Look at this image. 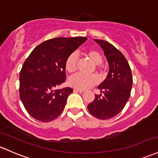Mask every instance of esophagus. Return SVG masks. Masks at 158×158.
Listing matches in <instances>:
<instances>
[{
    "label": "esophagus",
    "instance_id": "esophagus-1",
    "mask_svg": "<svg viewBox=\"0 0 158 158\" xmlns=\"http://www.w3.org/2000/svg\"><path fill=\"white\" fill-rule=\"evenodd\" d=\"M73 91H76V92H79V93H83V92H84V90L77 89V88H74Z\"/></svg>",
    "mask_w": 158,
    "mask_h": 158
}]
</instances>
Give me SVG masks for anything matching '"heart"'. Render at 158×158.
Instances as JSON below:
<instances>
[{
    "instance_id": "b5f03b06",
    "label": "heart",
    "mask_w": 158,
    "mask_h": 158,
    "mask_svg": "<svg viewBox=\"0 0 158 158\" xmlns=\"http://www.w3.org/2000/svg\"><path fill=\"white\" fill-rule=\"evenodd\" d=\"M86 55L93 64L99 65L103 62V56L97 50H89L86 52ZM77 63V55L76 54H71L65 60V69L70 73H73L76 70ZM97 70H100V67H97ZM98 82V79L94 75H85L82 73H77L71 76L69 79V84L72 87L77 89H88L91 88Z\"/></svg>"
}]
</instances>
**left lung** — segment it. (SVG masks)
I'll return each mask as SVG.
<instances>
[{
  "instance_id": "obj_1",
  "label": "left lung",
  "mask_w": 158,
  "mask_h": 158,
  "mask_svg": "<svg viewBox=\"0 0 158 158\" xmlns=\"http://www.w3.org/2000/svg\"><path fill=\"white\" fill-rule=\"evenodd\" d=\"M94 40L104 52L110 70L98 86L102 94L95 95L88 110L95 118L105 120L115 117L125 106L132 88V73L125 57L113 45L102 40Z\"/></svg>"
}]
</instances>
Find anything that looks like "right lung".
I'll return each instance as SVG.
<instances>
[{"label":"right lung","mask_w":158,"mask_h":158,"mask_svg":"<svg viewBox=\"0 0 158 158\" xmlns=\"http://www.w3.org/2000/svg\"><path fill=\"white\" fill-rule=\"evenodd\" d=\"M87 38L57 37L37 46L25 60L19 74V95L31 117L43 122L63 111L71 88H57L65 82V60Z\"/></svg>","instance_id":"add662e5"}]
</instances>
